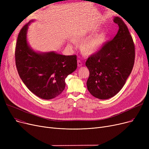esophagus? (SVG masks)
Segmentation results:
<instances>
[{"label": "esophagus", "instance_id": "34e87169", "mask_svg": "<svg viewBox=\"0 0 149 149\" xmlns=\"http://www.w3.org/2000/svg\"><path fill=\"white\" fill-rule=\"evenodd\" d=\"M77 65H78V66H79V67H81L82 66V63H81V61L80 60H78V61H77Z\"/></svg>", "mask_w": 149, "mask_h": 149}]
</instances>
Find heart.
Listing matches in <instances>:
<instances>
[{
	"label": "heart",
	"instance_id": "heart-1",
	"mask_svg": "<svg viewBox=\"0 0 149 149\" xmlns=\"http://www.w3.org/2000/svg\"><path fill=\"white\" fill-rule=\"evenodd\" d=\"M89 36L86 31H78L73 36V39H70L68 43L70 48H75L77 42H82L81 48L86 54L92 55L99 52L103 47L106 40V35L104 33H101Z\"/></svg>",
	"mask_w": 149,
	"mask_h": 149
}]
</instances>
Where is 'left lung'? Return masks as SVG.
<instances>
[{
	"instance_id": "left-lung-1",
	"label": "left lung",
	"mask_w": 149,
	"mask_h": 149,
	"mask_svg": "<svg viewBox=\"0 0 149 149\" xmlns=\"http://www.w3.org/2000/svg\"><path fill=\"white\" fill-rule=\"evenodd\" d=\"M113 22L119 26L116 35L86 62L90 72L88 89L100 100L112 98L120 92L135 61V46L127 26L118 17H114Z\"/></svg>"
}]
</instances>
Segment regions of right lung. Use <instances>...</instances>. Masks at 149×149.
Instances as JSON below:
<instances>
[{"mask_svg":"<svg viewBox=\"0 0 149 149\" xmlns=\"http://www.w3.org/2000/svg\"><path fill=\"white\" fill-rule=\"evenodd\" d=\"M30 20L20 30L15 47V65L19 75L28 89L36 96L51 100L65 88V79L77 67L76 56H63L54 51L33 49L28 42Z\"/></svg>","mask_w":149,"mask_h":149,"instance_id":"obj_1","label":"right lung"}]
</instances>
